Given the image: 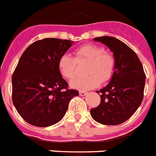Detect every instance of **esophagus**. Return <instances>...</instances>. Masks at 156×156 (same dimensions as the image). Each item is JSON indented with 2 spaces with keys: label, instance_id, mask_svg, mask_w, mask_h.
Masks as SVG:
<instances>
[{
  "label": "esophagus",
  "instance_id": "34e87169",
  "mask_svg": "<svg viewBox=\"0 0 156 156\" xmlns=\"http://www.w3.org/2000/svg\"><path fill=\"white\" fill-rule=\"evenodd\" d=\"M87 93L86 91H80V95L81 96H85V95H87Z\"/></svg>",
  "mask_w": 156,
  "mask_h": 156
}]
</instances>
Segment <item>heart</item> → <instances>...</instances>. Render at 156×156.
<instances>
[{
	"mask_svg": "<svg viewBox=\"0 0 156 156\" xmlns=\"http://www.w3.org/2000/svg\"><path fill=\"white\" fill-rule=\"evenodd\" d=\"M76 62H87L86 76L76 78L70 82V87L80 91H87L99 86L101 82H107L114 75L116 61L112 54L106 53L104 48L94 44H86L77 48L75 58L68 54L58 59V67L61 75L71 80L75 76Z\"/></svg>",
	"mask_w": 156,
	"mask_h": 156,
	"instance_id": "1",
	"label": "heart"
}]
</instances>
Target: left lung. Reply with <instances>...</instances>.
<instances>
[{
    "mask_svg": "<svg viewBox=\"0 0 156 156\" xmlns=\"http://www.w3.org/2000/svg\"><path fill=\"white\" fill-rule=\"evenodd\" d=\"M113 53L116 68L110 83L96 92L100 104L90 110L94 121L102 125L116 126L127 121L141 104L145 73L139 58L121 40L110 36L94 38Z\"/></svg>",
    "mask_w": 156,
    "mask_h": 156,
    "instance_id": "1",
    "label": "left lung"
}]
</instances>
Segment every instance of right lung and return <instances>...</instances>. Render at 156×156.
<instances>
[{
	"mask_svg": "<svg viewBox=\"0 0 156 156\" xmlns=\"http://www.w3.org/2000/svg\"><path fill=\"white\" fill-rule=\"evenodd\" d=\"M73 41L44 38L30 44L19 61L12 75V102L27 123L48 127L59 122L69 101L79 91L68 89L58 67V59Z\"/></svg>",
	"mask_w": 156,
	"mask_h": 156,
	"instance_id": "1",
	"label": "right lung"
}]
</instances>
